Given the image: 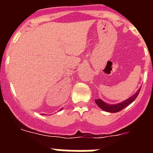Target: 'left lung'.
Returning a JSON list of instances; mask_svg holds the SVG:
<instances>
[{
    "instance_id": "1",
    "label": "left lung",
    "mask_w": 153,
    "mask_h": 153,
    "mask_svg": "<svg viewBox=\"0 0 153 153\" xmlns=\"http://www.w3.org/2000/svg\"><path fill=\"white\" fill-rule=\"evenodd\" d=\"M140 89L138 90L137 92L133 94L132 97H130L129 98H128L127 100L124 101V102H121V103H118V104L116 105H109L107 104L105 102H104L103 101H102L101 99H96L95 102L96 104L98 105V106L100 107L102 110L106 112H110V113H117V112H119L122 110L123 109H125L126 106H128V105H130L133 101L135 100L137 95L140 93Z\"/></svg>"
}]
</instances>
